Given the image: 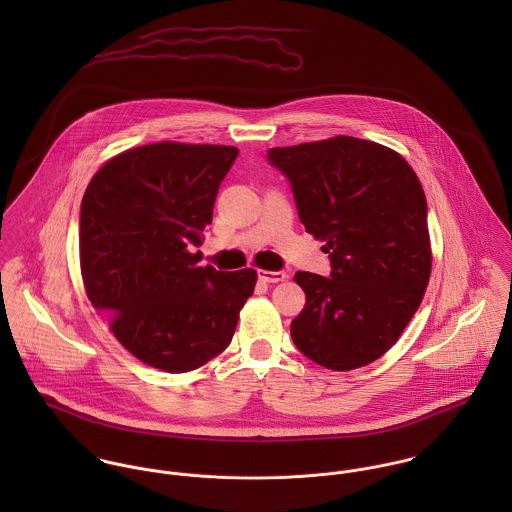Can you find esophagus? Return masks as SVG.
Segmentation results:
<instances>
[{"label":"esophagus","mask_w":512,"mask_h":512,"mask_svg":"<svg viewBox=\"0 0 512 512\" xmlns=\"http://www.w3.org/2000/svg\"><path fill=\"white\" fill-rule=\"evenodd\" d=\"M258 278L266 284H278L288 278L286 272H270V270H258Z\"/></svg>","instance_id":"obj_1"}]
</instances>
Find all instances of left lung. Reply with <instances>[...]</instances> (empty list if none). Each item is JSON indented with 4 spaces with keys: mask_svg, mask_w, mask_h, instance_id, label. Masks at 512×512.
Wrapping results in <instances>:
<instances>
[{
    "mask_svg": "<svg viewBox=\"0 0 512 512\" xmlns=\"http://www.w3.org/2000/svg\"><path fill=\"white\" fill-rule=\"evenodd\" d=\"M268 155L292 183L305 230L331 258V278L293 276L305 292L293 343L329 370L370 365L400 339L430 282L422 183L398 151L351 136Z\"/></svg>",
    "mask_w": 512,
    "mask_h": 512,
    "instance_id": "left-lung-1",
    "label": "left lung"
}]
</instances>
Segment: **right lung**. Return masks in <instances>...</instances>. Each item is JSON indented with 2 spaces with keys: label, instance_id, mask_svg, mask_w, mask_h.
I'll return each mask as SVG.
<instances>
[{
  "label": "right lung",
  "instance_id": "add662e5",
  "mask_svg": "<svg viewBox=\"0 0 512 512\" xmlns=\"http://www.w3.org/2000/svg\"><path fill=\"white\" fill-rule=\"evenodd\" d=\"M238 149L159 142L126 149L90 179L80 205V274L112 335L142 363L187 372L222 353L256 270L199 266L220 181Z\"/></svg>",
  "mask_w": 512,
  "mask_h": 512
}]
</instances>
